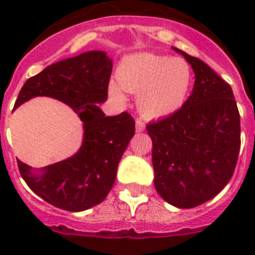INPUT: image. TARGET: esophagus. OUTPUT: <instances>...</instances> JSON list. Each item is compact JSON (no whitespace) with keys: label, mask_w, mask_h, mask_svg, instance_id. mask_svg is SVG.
<instances>
[{"label":"esophagus","mask_w":255,"mask_h":255,"mask_svg":"<svg viewBox=\"0 0 255 255\" xmlns=\"http://www.w3.org/2000/svg\"><path fill=\"white\" fill-rule=\"evenodd\" d=\"M136 131L137 132H143L144 131V128H145V124H144V122L140 118H137L136 119Z\"/></svg>","instance_id":"34e87169"}]
</instances>
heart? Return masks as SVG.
I'll return each instance as SVG.
<instances>
[{"label": "heart", "instance_id": "1", "mask_svg": "<svg viewBox=\"0 0 255 255\" xmlns=\"http://www.w3.org/2000/svg\"><path fill=\"white\" fill-rule=\"evenodd\" d=\"M118 82L108 85V94L124 102V91L137 94V107L148 118H164L186 103L194 82L192 66L182 58L135 54L118 67Z\"/></svg>", "mask_w": 255, "mask_h": 255}]
</instances>
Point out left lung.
<instances>
[{"label":"left lung","mask_w":255,"mask_h":255,"mask_svg":"<svg viewBox=\"0 0 255 255\" xmlns=\"http://www.w3.org/2000/svg\"><path fill=\"white\" fill-rule=\"evenodd\" d=\"M173 49L193 69V91L182 108L149 123L147 131L157 193L170 205L189 209L217 196L232 178L241 126L232 87L201 59Z\"/></svg>","instance_id":"left-lung-1"}]
</instances>
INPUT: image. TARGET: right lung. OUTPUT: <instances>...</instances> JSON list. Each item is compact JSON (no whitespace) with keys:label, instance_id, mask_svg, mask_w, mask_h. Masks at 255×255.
<instances>
[{"label":"right lung","instance_id":"obj_1","mask_svg":"<svg viewBox=\"0 0 255 255\" xmlns=\"http://www.w3.org/2000/svg\"><path fill=\"white\" fill-rule=\"evenodd\" d=\"M111 71L112 62L104 51H87L29 78L15 100L14 108L34 96H50L70 106L83 122V143L74 156L42 168L39 173L17 161L30 189L59 209L82 212L103 201L135 135L129 114L106 116L98 106L107 99Z\"/></svg>","mask_w":255,"mask_h":255}]
</instances>
